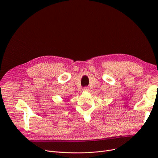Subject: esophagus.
<instances>
[{
    "instance_id": "34e87169",
    "label": "esophagus",
    "mask_w": 158,
    "mask_h": 158,
    "mask_svg": "<svg viewBox=\"0 0 158 158\" xmlns=\"http://www.w3.org/2000/svg\"><path fill=\"white\" fill-rule=\"evenodd\" d=\"M82 90L85 91V92H88V91L89 90V88H88V87L86 86V87H84V88H83V89H82Z\"/></svg>"
}]
</instances>
